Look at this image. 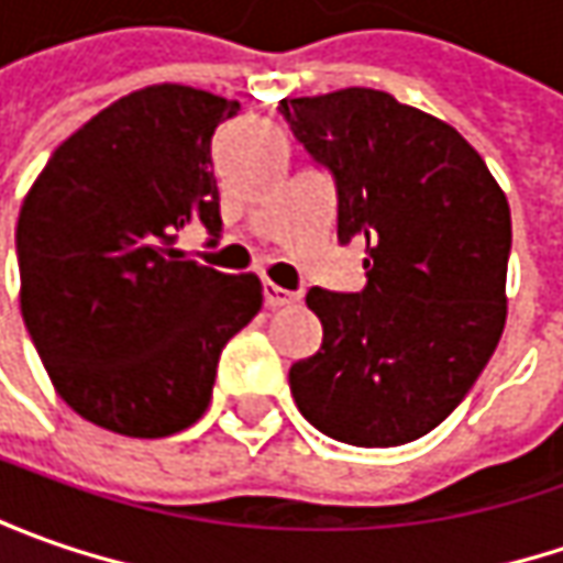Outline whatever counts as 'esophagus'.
<instances>
[{
	"label": "esophagus",
	"mask_w": 563,
	"mask_h": 563,
	"mask_svg": "<svg viewBox=\"0 0 563 563\" xmlns=\"http://www.w3.org/2000/svg\"><path fill=\"white\" fill-rule=\"evenodd\" d=\"M263 300L266 307H285V303H294V294L288 288H278L275 282H263Z\"/></svg>",
	"instance_id": "esophagus-1"
}]
</instances>
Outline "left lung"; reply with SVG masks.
<instances>
[{
	"instance_id": "obj_1",
	"label": "left lung",
	"mask_w": 563,
	"mask_h": 563,
	"mask_svg": "<svg viewBox=\"0 0 563 563\" xmlns=\"http://www.w3.org/2000/svg\"><path fill=\"white\" fill-rule=\"evenodd\" d=\"M278 112L338 194V241L366 244V288H310L322 347L288 373L329 439L395 448L464 400L508 316L510 206L483 156L391 93L347 87Z\"/></svg>"
}]
</instances>
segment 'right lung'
<instances>
[{"mask_svg": "<svg viewBox=\"0 0 563 563\" xmlns=\"http://www.w3.org/2000/svg\"><path fill=\"white\" fill-rule=\"evenodd\" d=\"M238 109L181 84L143 87L77 128L24 197V325L62 400L109 432L163 439L194 426L228 338L263 307L256 275L175 247L190 222L222 231L212 134Z\"/></svg>", "mask_w": 563, "mask_h": 563, "instance_id": "1", "label": "right lung"}]
</instances>
